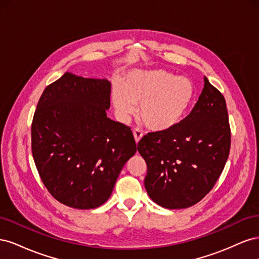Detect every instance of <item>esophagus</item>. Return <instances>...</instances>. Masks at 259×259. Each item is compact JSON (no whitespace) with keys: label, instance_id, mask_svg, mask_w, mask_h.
<instances>
[{"label":"esophagus","instance_id":"obj_1","mask_svg":"<svg viewBox=\"0 0 259 259\" xmlns=\"http://www.w3.org/2000/svg\"><path fill=\"white\" fill-rule=\"evenodd\" d=\"M133 135H134V138H135V140H136V143H138L140 139H142V137H143V133H142V131H140L139 128H134L133 130Z\"/></svg>","mask_w":259,"mask_h":259}]
</instances>
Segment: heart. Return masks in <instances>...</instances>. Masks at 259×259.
I'll list each match as a JSON object with an SVG mask.
<instances>
[{
    "label": "heart",
    "instance_id": "obj_1",
    "mask_svg": "<svg viewBox=\"0 0 259 259\" xmlns=\"http://www.w3.org/2000/svg\"><path fill=\"white\" fill-rule=\"evenodd\" d=\"M114 108L128 119L140 105V120L152 131H166L180 123L194 98V85L163 69L135 70L111 93Z\"/></svg>",
    "mask_w": 259,
    "mask_h": 259
}]
</instances>
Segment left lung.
<instances>
[{
    "label": "left lung",
    "instance_id": "left-lung-1",
    "mask_svg": "<svg viewBox=\"0 0 259 259\" xmlns=\"http://www.w3.org/2000/svg\"><path fill=\"white\" fill-rule=\"evenodd\" d=\"M230 145L225 97L204 76V88L189 115L173 128L148 133L138 143L147 163L149 197L169 209L197 204L223 173Z\"/></svg>",
    "mask_w": 259,
    "mask_h": 259
}]
</instances>
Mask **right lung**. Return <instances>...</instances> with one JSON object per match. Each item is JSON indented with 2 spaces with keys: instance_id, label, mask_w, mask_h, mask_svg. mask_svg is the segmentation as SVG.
Wrapping results in <instances>:
<instances>
[{
  "instance_id": "right-lung-1",
  "label": "right lung",
  "mask_w": 259,
  "mask_h": 259,
  "mask_svg": "<svg viewBox=\"0 0 259 259\" xmlns=\"http://www.w3.org/2000/svg\"><path fill=\"white\" fill-rule=\"evenodd\" d=\"M111 84L66 72L46 86L31 125V149L44 186L67 206L90 209L110 198L136 152L130 126L107 117Z\"/></svg>"
}]
</instances>
